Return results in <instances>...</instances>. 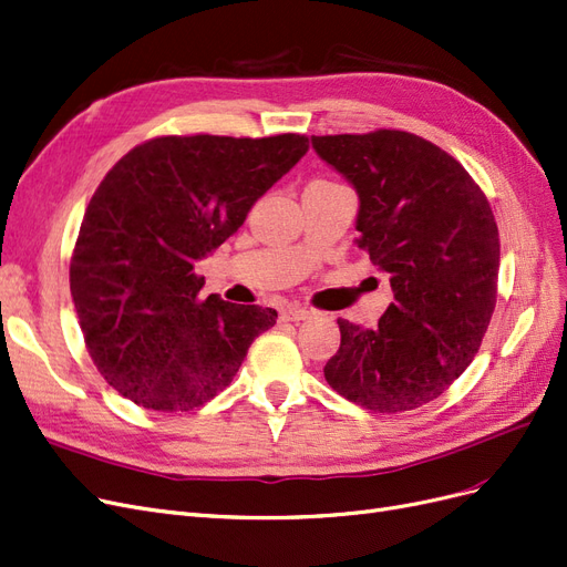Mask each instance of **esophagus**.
Returning a JSON list of instances; mask_svg holds the SVG:
<instances>
[{"instance_id":"esophagus-1","label":"esophagus","mask_w":567,"mask_h":567,"mask_svg":"<svg viewBox=\"0 0 567 567\" xmlns=\"http://www.w3.org/2000/svg\"><path fill=\"white\" fill-rule=\"evenodd\" d=\"M311 317V311L309 309H302V307H298V305H288L284 311H281V319L284 321H305V319H309Z\"/></svg>"}]
</instances>
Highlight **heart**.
I'll return each mask as SVG.
<instances>
[{"mask_svg":"<svg viewBox=\"0 0 567 567\" xmlns=\"http://www.w3.org/2000/svg\"><path fill=\"white\" fill-rule=\"evenodd\" d=\"M319 183H330V181H319Z\"/></svg>","mask_w":567,"mask_h":567,"instance_id":"heart-1","label":"heart"}]
</instances>
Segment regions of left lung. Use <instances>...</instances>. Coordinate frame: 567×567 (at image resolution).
Listing matches in <instances>:
<instances>
[{"label": "left lung", "mask_w": 567, "mask_h": 567, "mask_svg": "<svg viewBox=\"0 0 567 567\" xmlns=\"http://www.w3.org/2000/svg\"><path fill=\"white\" fill-rule=\"evenodd\" d=\"M359 192V239L394 290L378 328L340 323L323 368L340 396L375 413L439 399L478 354L497 302L499 231L464 166L415 133L311 135Z\"/></svg>", "instance_id": "1"}]
</instances>
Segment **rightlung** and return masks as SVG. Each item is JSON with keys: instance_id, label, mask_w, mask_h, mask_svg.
Listing matches in <instances>:
<instances>
[{"instance_id": "right-lung-1", "label": "right lung", "mask_w": 567, "mask_h": 567, "mask_svg": "<svg viewBox=\"0 0 567 567\" xmlns=\"http://www.w3.org/2000/svg\"><path fill=\"white\" fill-rule=\"evenodd\" d=\"M309 150L269 138L157 135L97 185L70 260V290L97 373L124 399L162 413L199 408L234 380L277 311L202 298L194 262Z\"/></svg>"}]
</instances>
